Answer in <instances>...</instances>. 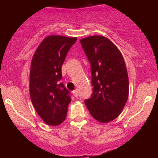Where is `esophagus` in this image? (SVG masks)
Returning <instances> with one entry per match:
<instances>
[{
    "mask_svg": "<svg viewBox=\"0 0 158 158\" xmlns=\"http://www.w3.org/2000/svg\"><path fill=\"white\" fill-rule=\"evenodd\" d=\"M73 95L75 96L76 97H78V96H79V93H78V90H73Z\"/></svg>",
    "mask_w": 158,
    "mask_h": 158,
    "instance_id": "1",
    "label": "esophagus"
}]
</instances>
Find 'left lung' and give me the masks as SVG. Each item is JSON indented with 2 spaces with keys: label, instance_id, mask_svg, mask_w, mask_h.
Masks as SVG:
<instances>
[{
  "label": "left lung",
  "instance_id": "obj_1",
  "mask_svg": "<svg viewBox=\"0 0 158 158\" xmlns=\"http://www.w3.org/2000/svg\"><path fill=\"white\" fill-rule=\"evenodd\" d=\"M90 64L93 93L85 103L100 123L114 120L120 114L128 97V77L124 59L109 39L94 35L80 40Z\"/></svg>",
  "mask_w": 158,
  "mask_h": 158
}]
</instances>
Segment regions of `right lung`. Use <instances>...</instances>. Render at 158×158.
Here are the masks:
<instances>
[{
    "instance_id": "obj_1",
    "label": "right lung",
    "mask_w": 158,
    "mask_h": 158,
    "mask_svg": "<svg viewBox=\"0 0 158 158\" xmlns=\"http://www.w3.org/2000/svg\"><path fill=\"white\" fill-rule=\"evenodd\" d=\"M77 38L50 35L40 44L32 57L30 76V98L44 122L58 126L66 118L70 92L61 82V66Z\"/></svg>"
}]
</instances>
